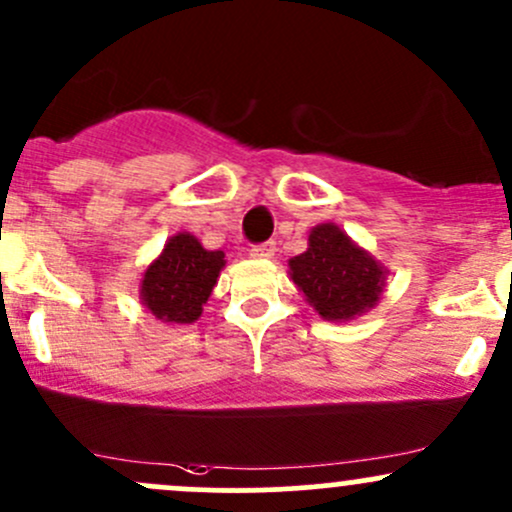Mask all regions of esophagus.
Wrapping results in <instances>:
<instances>
[{"instance_id":"1","label":"esophagus","mask_w":512,"mask_h":512,"mask_svg":"<svg viewBox=\"0 0 512 512\" xmlns=\"http://www.w3.org/2000/svg\"><path fill=\"white\" fill-rule=\"evenodd\" d=\"M251 258H271L276 254V241H263V244L251 246Z\"/></svg>"}]
</instances>
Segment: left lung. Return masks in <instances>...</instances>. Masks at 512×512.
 <instances>
[{
	"mask_svg": "<svg viewBox=\"0 0 512 512\" xmlns=\"http://www.w3.org/2000/svg\"><path fill=\"white\" fill-rule=\"evenodd\" d=\"M290 278L305 300L332 322L354 320L381 300L388 271L337 224H317L307 251L290 258Z\"/></svg>",
	"mask_w": 512,
	"mask_h": 512,
	"instance_id": "left-lung-1",
	"label": "left lung"
}]
</instances>
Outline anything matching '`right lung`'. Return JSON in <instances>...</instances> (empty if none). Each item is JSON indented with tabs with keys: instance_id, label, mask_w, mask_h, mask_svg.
Masks as SVG:
<instances>
[{
	"instance_id": "right-lung-1",
	"label": "right lung",
	"mask_w": 512,
	"mask_h": 512,
	"mask_svg": "<svg viewBox=\"0 0 512 512\" xmlns=\"http://www.w3.org/2000/svg\"><path fill=\"white\" fill-rule=\"evenodd\" d=\"M224 263L222 251H207L197 236L178 232L144 271L141 302L156 320L192 324L202 315Z\"/></svg>"
}]
</instances>
